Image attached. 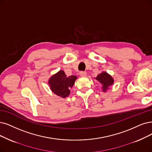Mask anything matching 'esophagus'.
Wrapping results in <instances>:
<instances>
[{
  "instance_id": "34e87169",
  "label": "esophagus",
  "mask_w": 152,
  "mask_h": 152,
  "mask_svg": "<svg viewBox=\"0 0 152 152\" xmlns=\"http://www.w3.org/2000/svg\"><path fill=\"white\" fill-rule=\"evenodd\" d=\"M86 75H87V73H86V72H85V71H81V72H80V75L81 76H82V77L86 76Z\"/></svg>"
}]
</instances>
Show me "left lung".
Segmentation results:
<instances>
[{
  "mask_svg": "<svg viewBox=\"0 0 152 152\" xmlns=\"http://www.w3.org/2000/svg\"><path fill=\"white\" fill-rule=\"evenodd\" d=\"M96 79L103 85V91H105L106 89L108 88V86L113 84V79L110 75H109L108 73H106V72L101 73V74H99L96 77Z\"/></svg>",
  "mask_w": 152,
  "mask_h": 152,
  "instance_id": "left-lung-1",
  "label": "left lung"
}]
</instances>
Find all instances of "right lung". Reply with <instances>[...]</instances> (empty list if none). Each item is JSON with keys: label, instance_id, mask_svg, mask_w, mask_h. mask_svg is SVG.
<instances>
[{"label": "right lung", "instance_id": "1", "mask_svg": "<svg viewBox=\"0 0 152 152\" xmlns=\"http://www.w3.org/2000/svg\"><path fill=\"white\" fill-rule=\"evenodd\" d=\"M77 79L76 76L67 77L63 71H59L49 80V85L52 91L62 98L67 97L70 93L69 89Z\"/></svg>", "mask_w": 152, "mask_h": 152}]
</instances>
